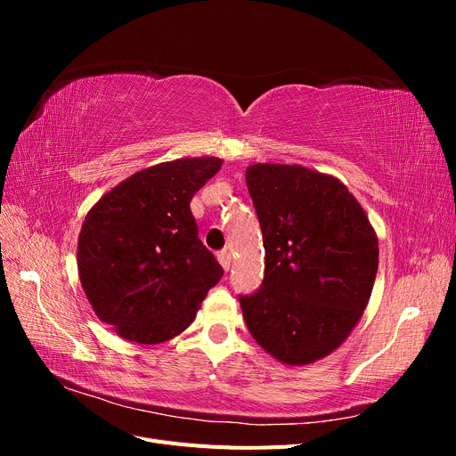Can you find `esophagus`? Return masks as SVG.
I'll list each match as a JSON object with an SVG mask.
<instances>
[{"mask_svg":"<svg viewBox=\"0 0 456 456\" xmlns=\"http://www.w3.org/2000/svg\"><path fill=\"white\" fill-rule=\"evenodd\" d=\"M216 256H218V262H220V265H223V268H224V270H230V265H232V253H230L228 249H224V251H220Z\"/></svg>","mask_w":456,"mask_h":456,"instance_id":"esophagus-1","label":"esophagus"}]
</instances>
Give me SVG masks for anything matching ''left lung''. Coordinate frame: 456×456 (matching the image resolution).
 Listing matches in <instances>:
<instances>
[{"instance_id":"8db88e82","label":"left lung","mask_w":456,"mask_h":456,"mask_svg":"<svg viewBox=\"0 0 456 456\" xmlns=\"http://www.w3.org/2000/svg\"><path fill=\"white\" fill-rule=\"evenodd\" d=\"M247 188L265 241V281L240 297L258 346L308 365L348 338L369 305L379 238L338 178L302 165L255 163Z\"/></svg>"}]
</instances>
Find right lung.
Masks as SVG:
<instances>
[{
  "instance_id": "add662e5",
  "label": "right lung",
  "mask_w": 456,
  "mask_h": 456,
  "mask_svg": "<svg viewBox=\"0 0 456 456\" xmlns=\"http://www.w3.org/2000/svg\"><path fill=\"white\" fill-rule=\"evenodd\" d=\"M220 167V158L151 165L89 209L77 238L79 281L96 317L121 338L159 344L181 335L223 278L190 211Z\"/></svg>"
}]
</instances>
